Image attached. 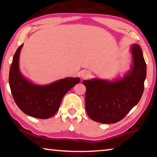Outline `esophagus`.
Instances as JSON below:
<instances>
[{
  "instance_id": "1",
  "label": "esophagus",
  "mask_w": 157,
  "mask_h": 157,
  "mask_svg": "<svg viewBox=\"0 0 157 157\" xmlns=\"http://www.w3.org/2000/svg\"><path fill=\"white\" fill-rule=\"evenodd\" d=\"M81 76L83 79H86L90 76V73H89V72H88V71H83V72L82 73Z\"/></svg>"
}]
</instances>
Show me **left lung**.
Listing matches in <instances>:
<instances>
[{
  "instance_id": "obj_1",
  "label": "left lung",
  "mask_w": 157,
  "mask_h": 157,
  "mask_svg": "<svg viewBox=\"0 0 157 157\" xmlns=\"http://www.w3.org/2000/svg\"><path fill=\"white\" fill-rule=\"evenodd\" d=\"M131 69L113 81L94 78L82 82L86 88L85 108L89 117L101 124L121 121L140 101L146 78V64L141 47H130Z\"/></svg>"
}]
</instances>
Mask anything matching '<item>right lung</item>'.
<instances>
[{"mask_svg": "<svg viewBox=\"0 0 157 157\" xmlns=\"http://www.w3.org/2000/svg\"><path fill=\"white\" fill-rule=\"evenodd\" d=\"M23 44L16 50L11 64L9 83L13 98L24 113L38 119H49L58 110L62 98L78 84L79 78H66L47 85L35 84L19 69V56Z\"/></svg>", "mask_w": 157, "mask_h": 157, "instance_id": "add662e5", "label": "right lung"}]
</instances>
